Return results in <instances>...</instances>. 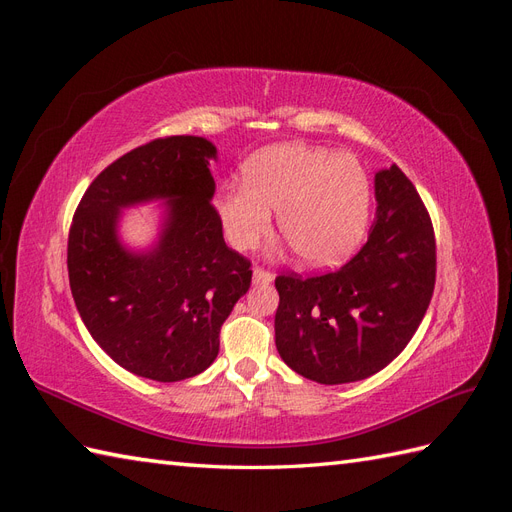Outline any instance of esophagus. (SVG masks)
Returning a JSON list of instances; mask_svg holds the SVG:
<instances>
[{"instance_id": "obj_1", "label": "esophagus", "mask_w": 512, "mask_h": 512, "mask_svg": "<svg viewBox=\"0 0 512 512\" xmlns=\"http://www.w3.org/2000/svg\"><path fill=\"white\" fill-rule=\"evenodd\" d=\"M273 280V273L262 269V267H256L254 269V284H269Z\"/></svg>"}]
</instances>
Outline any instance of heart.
Returning <instances> with one entry per match:
<instances>
[{
	"mask_svg": "<svg viewBox=\"0 0 512 512\" xmlns=\"http://www.w3.org/2000/svg\"><path fill=\"white\" fill-rule=\"evenodd\" d=\"M228 241L250 250L277 213L282 239L303 262L327 267L361 239L369 211V181L352 156L305 145H277L243 164V188L218 200Z\"/></svg>",
	"mask_w": 512,
	"mask_h": 512,
	"instance_id": "1",
	"label": "heart"
}]
</instances>
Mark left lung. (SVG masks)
<instances>
[{"label":"left lung","mask_w":512,"mask_h":512,"mask_svg":"<svg viewBox=\"0 0 512 512\" xmlns=\"http://www.w3.org/2000/svg\"><path fill=\"white\" fill-rule=\"evenodd\" d=\"M367 241L337 271L275 277V346L320 384L378 374L408 346L436 286V235L425 203L397 164L374 177Z\"/></svg>","instance_id":"1"}]
</instances>
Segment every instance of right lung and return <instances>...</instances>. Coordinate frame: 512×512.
Wrapping results in <instances>:
<instances>
[{
    "label": "right lung",
    "mask_w": 512,
    "mask_h": 512,
    "mask_svg": "<svg viewBox=\"0 0 512 512\" xmlns=\"http://www.w3.org/2000/svg\"><path fill=\"white\" fill-rule=\"evenodd\" d=\"M203 136H164L123 153L91 181L68 235V277L76 309L98 346L123 369L158 382L205 371L220 331L252 284V262L230 250L213 207ZM169 198L156 251L130 255L116 241L121 206Z\"/></svg>",
    "instance_id": "add662e5"
}]
</instances>
